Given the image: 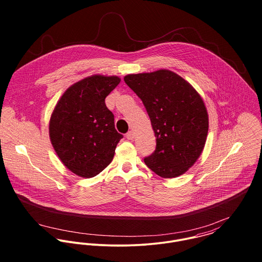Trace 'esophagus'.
I'll return each instance as SVG.
<instances>
[{"label":"esophagus","mask_w":262,"mask_h":262,"mask_svg":"<svg viewBox=\"0 0 262 262\" xmlns=\"http://www.w3.org/2000/svg\"><path fill=\"white\" fill-rule=\"evenodd\" d=\"M126 138L128 140H133L134 139V133L132 131H129L127 134H126Z\"/></svg>","instance_id":"obj_1"}]
</instances>
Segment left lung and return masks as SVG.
Here are the masks:
<instances>
[{"label":"left lung","mask_w":262,"mask_h":262,"mask_svg":"<svg viewBox=\"0 0 262 262\" xmlns=\"http://www.w3.org/2000/svg\"><path fill=\"white\" fill-rule=\"evenodd\" d=\"M127 85L141 99L156 137V148L145 164L164 179L184 174L204 149L209 117L198 92L167 70L128 75Z\"/></svg>","instance_id":"1"}]
</instances>
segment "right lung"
<instances>
[{
	"mask_svg": "<svg viewBox=\"0 0 262 262\" xmlns=\"http://www.w3.org/2000/svg\"><path fill=\"white\" fill-rule=\"evenodd\" d=\"M120 81L115 75L88 76L64 92L51 114V144L61 162L78 177L90 179L103 171L123 138L105 103Z\"/></svg>",
	"mask_w": 262,
	"mask_h": 262,
	"instance_id": "add662e5",
	"label": "right lung"
}]
</instances>
